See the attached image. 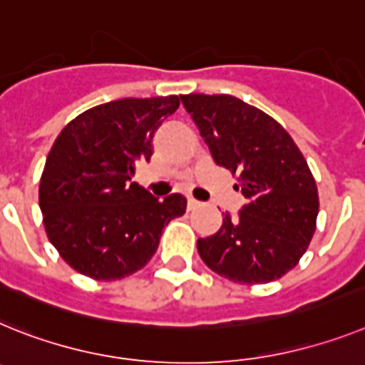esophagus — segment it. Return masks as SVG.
I'll use <instances>...</instances> for the list:
<instances>
[{
	"label": "esophagus",
	"instance_id": "34e87169",
	"mask_svg": "<svg viewBox=\"0 0 365 365\" xmlns=\"http://www.w3.org/2000/svg\"><path fill=\"white\" fill-rule=\"evenodd\" d=\"M199 207H201V203H199L197 199L188 197V210H194V208H199Z\"/></svg>",
	"mask_w": 365,
	"mask_h": 365
}]
</instances>
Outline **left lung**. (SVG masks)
Masks as SVG:
<instances>
[{
  "label": "left lung",
  "mask_w": 365,
  "mask_h": 365,
  "mask_svg": "<svg viewBox=\"0 0 365 365\" xmlns=\"http://www.w3.org/2000/svg\"><path fill=\"white\" fill-rule=\"evenodd\" d=\"M214 160L236 177L245 205L216 235L197 240L214 273L266 284L294 269L316 232L319 197L312 171L279 121L235 96H180Z\"/></svg>",
  "instance_id": "obj_1"
}]
</instances>
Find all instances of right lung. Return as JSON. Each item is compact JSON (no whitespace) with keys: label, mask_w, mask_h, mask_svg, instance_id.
Listing matches in <instances>:
<instances>
[{"label":"right lung","mask_w":365,"mask_h":365,"mask_svg":"<svg viewBox=\"0 0 365 365\" xmlns=\"http://www.w3.org/2000/svg\"><path fill=\"white\" fill-rule=\"evenodd\" d=\"M177 96L125 98L92 107L57 136L40 177L46 235L62 260L93 280L142 269L162 229L186 212V197L160 201L133 182L153 155V135L179 108Z\"/></svg>","instance_id":"add662e5"}]
</instances>
